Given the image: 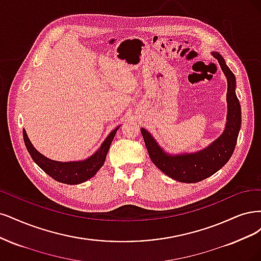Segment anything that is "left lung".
<instances>
[{
    "instance_id": "obj_1",
    "label": "left lung",
    "mask_w": 261,
    "mask_h": 261,
    "mask_svg": "<svg viewBox=\"0 0 261 261\" xmlns=\"http://www.w3.org/2000/svg\"><path fill=\"white\" fill-rule=\"evenodd\" d=\"M212 55L219 63L228 82V114L225 128L220 136L198 152L170 154L158 144L155 138L145 128H141L143 139L153 164L165 174L179 182L195 183L209 178L229 162L237 145L242 123L241 105L235 93L237 80L233 72L226 66L223 57L218 52H212Z\"/></svg>"
}]
</instances>
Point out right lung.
<instances>
[{
	"label": "right lung",
	"mask_w": 261,
	"mask_h": 261,
	"mask_svg": "<svg viewBox=\"0 0 261 261\" xmlns=\"http://www.w3.org/2000/svg\"><path fill=\"white\" fill-rule=\"evenodd\" d=\"M119 127L120 125H118V127L115 128L108 134L107 138L104 140V142L100 144V146L94 154H92L86 159H82V161L73 162H57L45 157L44 155L38 152L35 146L32 145L24 129L22 131V134L24 145H26L33 162L54 180L65 184H71L72 186V184L86 182L96 174V172L100 169V167L105 163L108 149L111 147L115 134L117 130L119 129Z\"/></svg>",
	"instance_id": "1"
}]
</instances>
